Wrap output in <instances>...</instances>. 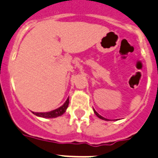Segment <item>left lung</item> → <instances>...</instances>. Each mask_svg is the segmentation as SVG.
I'll return each instance as SVG.
<instances>
[{"mask_svg": "<svg viewBox=\"0 0 158 158\" xmlns=\"http://www.w3.org/2000/svg\"><path fill=\"white\" fill-rule=\"evenodd\" d=\"M94 113L96 114V116H97V117H98V118H101V119H105V120H107V119H106V118H104V117H102V116H101V115H100V114H99L97 113V112H96V110H94Z\"/></svg>", "mask_w": 158, "mask_h": 158, "instance_id": "1", "label": "left lung"}]
</instances>
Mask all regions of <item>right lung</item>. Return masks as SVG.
Segmentation results:
<instances>
[{
	"instance_id": "1",
	"label": "right lung",
	"mask_w": 158,
	"mask_h": 158,
	"mask_svg": "<svg viewBox=\"0 0 158 158\" xmlns=\"http://www.w3.org/2000/svg\"><path fill=\"white\" fill-rule=\"evenodd\" d=\"M68 104H69V99L68 98L65 103L63 104L61 107L56 109L54 110L45 112V113H34V112L33 113L35 114V115L39 116V117H43V118H56V117L61 116L65 113L68 107Z\"/></svg>"
}]
</instances>
